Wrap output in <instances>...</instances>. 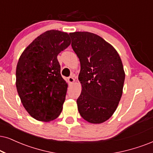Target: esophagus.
Listing matches in <instances>:
<instances>
[{
	"instance_id": "obj_1",
	"label": "esophagus",
	"mask_w": 153,
	"mask_h": 153,
	"mask_svg": "<svg viewBox=\"0 0 153 153\" xmlns=\"http://www.w3.org/2000/svg\"><path fill=\"white\" fill-rule=\"evenodd\" d=\"M68 82L70 83V84H72L75 82V79L73 78V76H70L68 78Z\"/></svg>"
}]
</instances>
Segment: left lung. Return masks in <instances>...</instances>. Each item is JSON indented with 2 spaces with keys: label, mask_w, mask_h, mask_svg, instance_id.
I'll return each instance as SVG.
<instances>
[{
  "label": "left lung",
  "mask_w": 153,
  "mask_h": 153,
  "mask_svg": "<svg viewBox=\"0 0 153 153\" xmlns=\"http://www.w3.org/2000/svg\"><path fill=\"white\" fill-rule=\"evenodd\" d=\"M69 35L80 62L79 113L88 122L103 123L114 113L122 95L125 80L122 61L114 48L101 36L88 32Z\"/></svg>",
  "instance_id": "8db88e82"
}]
</instances>
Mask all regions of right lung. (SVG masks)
<instances>
[{
  "label": "right lung",
  "mask_w": 153,
  "mask_h": 153,
  "mask_svg": "<svg viewBox=\"0 0 153 153\" xmlns=\"http://www.w3.org/2000/svg\"><path fill=\"white\" fill-rule=\"evenodd\" d=\"M71 42L66 32L46 31L24 50L19 59L17 90L23 107L36 120L52 121L62 111L68 84L61 75L57 56Z\"/></svg>",
  "instance_id": "obj_1"
}]
</instances>
